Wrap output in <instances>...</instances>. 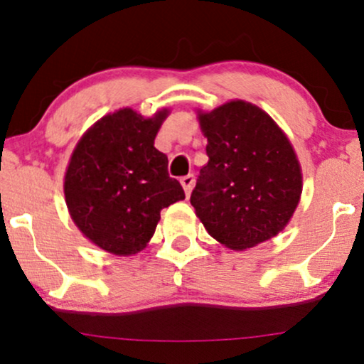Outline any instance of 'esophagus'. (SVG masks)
<instances>
[{"mask_svg":"<svg viewBox=\"0 0 364 364\" xmlns=\"http://www.w3.org/2000/svg\"><path fill=\"white\" fill-rule=\"evenodd\" d=\"M181 185H183V188H185L186 196H190L191 188H193V185H195V176H193V174H186V176H183L181 178Z\"/></svg>","mask_w":364,"mask_h":364,"instance_id":"1","label":"esophagus"}]
</instances>
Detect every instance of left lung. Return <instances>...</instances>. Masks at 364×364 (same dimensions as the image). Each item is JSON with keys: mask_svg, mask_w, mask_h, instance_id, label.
I'll return each mask as SVG.
<instances>
[{"mask_svg": "<svg viewBox=\"0 0 364 364\" xmlns=\"http://www.w3.org/2000/svg\"><path fill=\"white\" fill-rule=\"evenodd\" d=\"M198 118L208 162L200 169L190 202L208 235L232 250L279 235L303 190L291 141L265 111L245 101Z\"/></svg>", "mask_w": 364, "mask_h": 364, "instance_id": "1", "label": "left lung"}]
</instances>
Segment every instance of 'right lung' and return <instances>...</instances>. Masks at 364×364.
<instances>
[{
    "label": "right lung",
    "mask_w": 364,
    "mask_h": 364,
    "mask_svg": "<svg viewBox=\"0 0 364 364\" xmlns=\"http://www.w3.org/2000/svg\"><path fill=\"white\" fill-rule=\"evenodd\" d=\"M168 109L144 118L124 107L104 116L75 147L65 176L70 215L94 245L135 255L154 236L162 208L185 198L154 140Z\"/></svg>",
    "instance_id": "1"
}]
</instances>
